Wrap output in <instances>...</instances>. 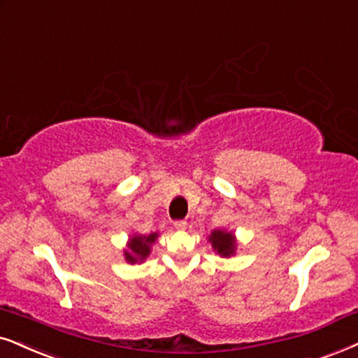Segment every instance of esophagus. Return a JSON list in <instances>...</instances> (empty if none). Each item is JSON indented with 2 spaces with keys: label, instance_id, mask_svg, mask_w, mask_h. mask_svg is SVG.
Masks as SVG:
<instances>
[{
  "label": "esophagus",
  "instance_id": "1",
  "mask_svg": "<svg viewBox=\"0 0 358 358\" xmlns=\"http://www.w3.org/2000/svg\"><path fill=\"white\" fill-rule=\"evenodd\" d=\"M173 226L175 229H178V231H183V229L187 228V221H175Z\"/></svg>",
  "mask_w": 358,
  "mask_h": 358
}]
</instances>
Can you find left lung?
I'll list each match as a JSON object with an SVG mask.
<instances>
[{
	"mask_svg": "<svg viewBox=\"0 0 358 358\" xmlns=\"http://www.w3.org/2000/svg\"><path fill=\"white\" fill-rule=\"evenodd\" d=\"M208 243L211 244L213 251L221 257H231L236 255V236L228 229H213L210 236H208Z\"/></svg>",
	"mask_w": 358,
	"mask_h": 358,
	"instance_id": "obj_1",
	"label": "left lung"
}]
</instances>
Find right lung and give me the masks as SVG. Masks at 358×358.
<instances>
[{
	"label": "right lung",
	"instance_id": "1",
	"mask_svg": "<svg viewBox=\"0 0 358 358\" xmlns=\"http://www.w3.org/2000/svg\"><path fill=\"white\" fill-rule=\"evenodd\" d=\"M158 238V233L150 234H138L134 233L132 236L127 241V246L124 250V257L129 264H142L143 261L150 256L152 246L155 244Z\"/></svg>",
	"mask_w": 358,
	"mask_h": 358
}]
</instances>
